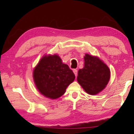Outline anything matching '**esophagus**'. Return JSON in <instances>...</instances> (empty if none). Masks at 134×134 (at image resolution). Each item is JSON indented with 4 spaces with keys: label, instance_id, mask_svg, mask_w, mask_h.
I'll use <instances>...</instances> for the list:
<instances>
[{
    "label": "esophagus",
    "instance_id": "1",
    "mask_svg": "<svg viewBox=\"0 0 134 134\" xmlns=\"http://www.w3.org/2000/svg\"><path fill=\"white\" fill-rule=\"evenodd\" d=\"M77 70H76V69H74V70H73V72L74 73V74H75V76H76V77H77Z\"/></svg>",
    "mask_w": 134,
    "mask_h": 134
}]
</instances>
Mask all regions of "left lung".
Listing matches in <instances>:
<instances>
[{"mask_svg":"<svg viewBox=\"0 0 134 134\" xmlns=\"http://www.w3.org/2000/svg\"><path fill=\"white\" fill-rule=\"evenodd\" d=\"M85 66L78 71L77 81L84 90L90 94H96L107 85L110 79V70L96 57L86 54Z\"/></svg>","mask_w":134,"mask_h":134,"instance_id":"8db88e82","label":"left lung"}]
</instances>
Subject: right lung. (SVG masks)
I'll use <instances>...</instances> for the list:
<instances>
[{
	"instance_id": "right-lung-1",
	"label": "right lung",
	"mask_w": 134,
	"mask_h": 134,
	"mask_svg": "<svg viewBox=\"0 0 134 134\" xmlns=\"http://www.w3.org/2000/svg\"><path fill=\"white\" fill-rule=\"evenodd\" d=\"M33 77L37 88L45 97L57 99L75 79V75L58 55L44 56L34 70Z\"/></svg>"
}]
</instances>
